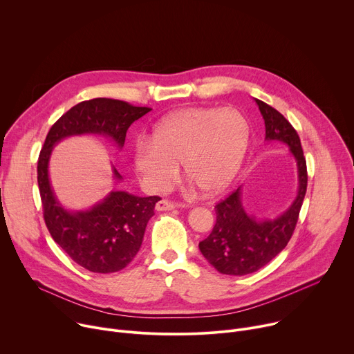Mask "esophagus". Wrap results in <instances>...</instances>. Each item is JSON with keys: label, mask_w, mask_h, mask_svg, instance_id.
Masks as SVG:
<instances>
[{"label": "esophagus", "mask_w": 354, "mask_h": 354, "mask_svg": "<svg viewBox=\"0 0 354 354\" xmlns=\"http://www.w3.org/2000/svg\"><path fill=\"white\" fill-rule=\"evenodd\" d=\"M177 205L174 204V203H171V201H169V200H160L159 203L156 204V209L157 211H171V209H174Z\"/></svg>", "instance_id": "obj_1"}]
</instances>
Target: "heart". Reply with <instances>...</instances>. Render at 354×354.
<instances>
[{"label":"heart","instance_id":"b5f03b06","mask_svg":"<svg viewBox=\"0 0 354 354\" xmlns=\"http://www.w3.org/2000/svg\"><path fill=\"white\" fill-rule=\"evenodd\" d=\"M249 142L250 125L241 111L188 108L165 118L149 140H138L133 165L151 191L167 189L181 165L185 180L215 195L239 173Z\"/></svg>","mask_w":354,"mask_h":354}]
</instances>
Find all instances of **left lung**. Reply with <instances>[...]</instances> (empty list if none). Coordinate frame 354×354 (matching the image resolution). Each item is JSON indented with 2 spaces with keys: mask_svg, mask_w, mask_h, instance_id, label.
<instances>
[{
  "mask_svg": "<svg viewBox=\"0 0 354 354\" xmlns=\"http://www.w3.org/2000/svg\"><path fill=\"white\" fill-rule=\"evenodd\" d=\"M266 125V139L290 147L298 167V194L291 207L276 219L256 221L242 205L241 187L215 205L216 222L209 236L200 242L208 263L227 276H246L270 263L290 242L305 198L308 173L297 131L277 109L256 100Z\"/></svg>",
  "mask_w": 354,
  "mask_h": 354,
  "instance_id": "1",
  "label": "left lung"
}]
</instances>
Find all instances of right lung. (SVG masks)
Instances as JSON below:
<instances>
[{
  "mask_svg": "<svg viewBox=\"0 0 354 354\" xmlns=\"http://www.w3.org/2000/svg\"><path fill=\"white\" fill-rule=\"evenodd\" d=\"M151 111L121 100L94 98L63 113L50 128L37 160V184L45 223L53 241L78 266L93 272H115L125 268L140 249L149 219L160 197H136L112 191L104 201L87 211L64 209L49 181V159L53 146L73 135L98 133L109 136L122 147L128 128ZM116 180L121 174L113 169Z\"/></svg>",
  "mask_w": 354,
  "mask_h": 354,
  "instance_id": "add662e5",
  "label": "right lung"
}]
</instances>
